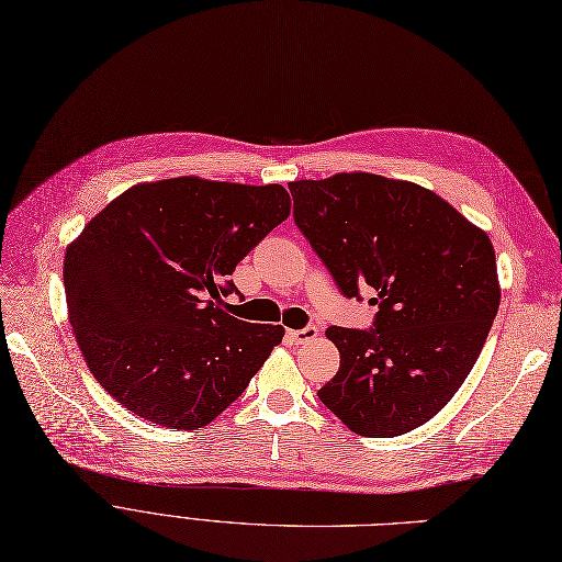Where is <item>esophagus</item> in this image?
I'll return each mask as SVG.
<instances>
[{"label": "esophagus", "mask_w": 562, "mask_h": 562, "mask_svg": "<svg viewBox=\"0 0 562 562\" xmlns=\"http://www.w3.org/2000/svg\"><path fill=\"white\" fill-rule=\"evenodd\" d=\"M317 336V327H313V325H308V327H304V329H288V338L295 342V345H302V342H308V340H313Z\"/></svg>", "instance_id": "1"}]
</instances>
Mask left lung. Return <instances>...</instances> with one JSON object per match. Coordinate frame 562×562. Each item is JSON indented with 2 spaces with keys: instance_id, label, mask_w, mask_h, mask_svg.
I'll return each instance as SVG.
<instances>
[{
  "instance_id": "1",
  "label": "left lung",
  "mask_w": 562,
  "mask_h": 562,
  "mask_svg": "<svg viewBox=\"0 0 562 562\" xmlns=\"http://www.w3.org/2000/svg\"><path fill=\"white\" fill-rule=\"evenodd\" d=\"M288 187L338 290H375L380 308L372 329H327L340 368L317 397L361 437L405 435L450 403L487 340L501 302L490 237L407 180L336 173Z\"/></svg>"
}]
</instances>
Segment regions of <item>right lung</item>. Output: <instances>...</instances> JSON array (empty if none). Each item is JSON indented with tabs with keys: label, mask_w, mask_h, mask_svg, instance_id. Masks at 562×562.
I'll return each instance as SVG.
<instances>
[{
	"label": "right lung",
	"mask_w": 562,
	"mask_h": 562,
	"mask_svg": "<svg viewBox=\"0 0 562 562\" xmlns=\"http://www.w3.org/2000/svg\"><path fill=\"white\" fill-rule=\"evenodd\" d=\"M281 184L196 176L130 187L66 249L68 319L100 386L150 423L196 430L245 393L281 325L224 311L228 277L285 222Z\"/></svg>",
	"instance_id": "1"
}]
</instances>
